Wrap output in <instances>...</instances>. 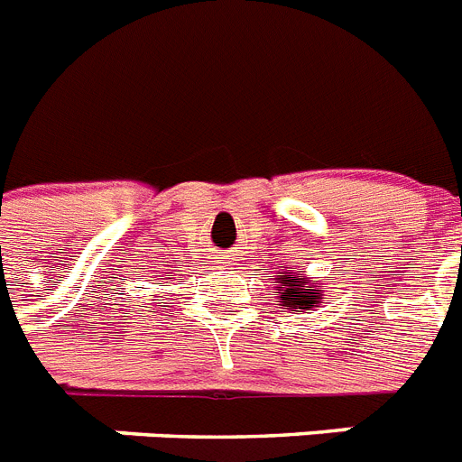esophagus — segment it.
<instances>
[{
    "label": "esophagus",
    "instance_id": "1",
    "mask_svg": "<svg viewBox=\"0 0 462 462\" xmlns=\"http://www.w3.org/2000/svg\"><path fill=\"white\" fill-rule=\"evenodd\" d=\"M228 259H234L231 253H217V262H219V264H228Z\"/></svg>",
    "mask_w": 462,
    "mask_h": 462
}]
</instances>
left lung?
I'll use <instances>...</instances> for the list:
<instances>
[{
  "label": "left lung",
  "instance_id": "8db88e82",
  "mask_svg": "<svg viewBox=\"0 0 462 462\" xmlns=\"http://www.w3.org/2000/svg\"><path fill=\"white\" fill-rule=\"evenodd\" d=\"M285 272H278L281 276H276L278 283V297H281V307L288 309V311H311L316 304L321 302V285L311 283L302 272H292L291 266H283Z\"/></svg>",
  "mask_w": 462,
  "mask_h": 462
}]
</instances>
